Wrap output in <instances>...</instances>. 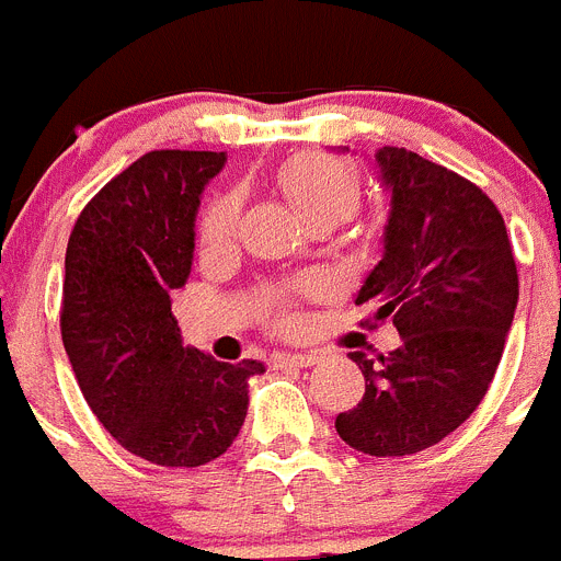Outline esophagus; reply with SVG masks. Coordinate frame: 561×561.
I'll list each match as a JSON object with an SVG mask.
<instances>
[{
    "instance_id": "1",
    "label": "esophagus",
    "mask_w": 561,
    "mask_h": 561,
    "mask_svg": "<svg viewBox=\"0 0 561 561\" xmlns=\"http://www.w3.org/2000/svg\"><path fill=\"white\" fill-rule=\"evenodd\" d=\"M314 362V354H277L275 368H311Z\"/></svg>"
}]
</instances>
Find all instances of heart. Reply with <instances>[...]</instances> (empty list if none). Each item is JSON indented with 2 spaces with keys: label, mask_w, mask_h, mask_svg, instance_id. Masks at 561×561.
Here are the masks:
<instances>
[{
  "label": "heart",
  "mask_w": 561,
  "mask_h": 561,
  "mask_svg": "<svg viewBox=\"0 0 561 561\" xmlns=\"http://www.w3.org/2000/svg\"><path fill=\"white\" fill-rule=\"evenodd\" d=\"M280 187L306 221H342L356 210L359 176L340 157L329 153H300L277 173ZM241 225V196L221 193L207 205L199 221V241L205 250H221L238 236Z\"/></svg>",
  "instance_id": "b5f03b06"
}]
</instances>
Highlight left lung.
I'll return each mask as SVG.
<instances>
[{
    "label": "left lung",
    "mask_w": 561,
    "mask_h": 561,
    "mask_svg": "<svg viewBox=\"0 0 561 561\" xmlns=\"http://www.w3.org/2000/svg\"><path fill=\"white\" fill-rule=\"evenodd\" d=\"M376 165L390 216L356 306H376L374 320L393 317L401 345L379 365L351 354L365 396L336 415V433L365 455L401 458L478 410L512 329L519 277L503 216L478 185L408 148H379Z\"/></svg>",
    "instance_id": "left-lung-1"
}]
</instances>
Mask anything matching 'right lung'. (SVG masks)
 Instances as JSON below:
<instances>
[{
  "label": "right lung",
  "mask_w": 561,
  "mask_h": 561,
  "mask_svg": "<svg viewBox=\"0 0 561 561\" xmlns=\"http://www.w3.org/2000/svg\"><path fill=\"white\" fill-rule=\"evenodd\" d=\"M225 151H148L83 207L64 261L61 340L78 388L123 449L157 466L227 453L257 359H213L171 314L193 264L202 191Z\"/></svg>",
  "instance_id": "1"
}]
</instances>
